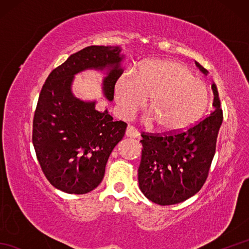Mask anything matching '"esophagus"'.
I'll use <instances>...</instances> for the list:
<instances>
[{"label": "esophagus", "mask_w": 249, "mask_h": 249, "mask_svg": "<svg viewBox=\"0 0 249 249\" xmlns=\"http://www.w3.org/2000/svg\"><path fill=\"white\" fill-rule=\"evenodd\" d=\"M126 136L129 137V138H138L140 134L134 126H128L127 129H126Z\"/></svg>", "instance_id": "obj_1"}]
</instances>
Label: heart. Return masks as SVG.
Returning <instances> with one entry per match:
<instances>
[{
  "mask_svg": "<svg viewBox=\"0 0 249 249\" xmlns=\"http://www.w3.org/2000/svg\"><path fill=\"white\" fill-rule=\"evenodd\" d=\"M120 113L131 118L146 103V121L162 133H182L202 119L210 102L206 83L181 63L152 60L134 73H121L114 84Z\"/></svg>",
  "mask_w": 249,
  "mask_h": 249,
  "instance_id": "b5f03b06",
  "label": "heart"
}]
</instances>
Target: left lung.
Returning <instances> with one entry per match:
<instances>
[{
    "mask_svg": "<svg viewBox=\"0 0 249 249\" xmlns=\"http://www.w3.org/2000/svg\"><path fill=\"white\" fill-rule=\"evenodd\" d=\"M196 65L208 73L198 62ZM212 89L213 112L193 127L177 134L141 135L139 187L152 202L160 205L183 202L197 194L208 178L224 119L214 83Z\"/></svg>",
    "mask_w": 249,
    "mask_h": 249,
    "instance_id": "8db88e82",
    "label": "left lung"
}]
</instances>
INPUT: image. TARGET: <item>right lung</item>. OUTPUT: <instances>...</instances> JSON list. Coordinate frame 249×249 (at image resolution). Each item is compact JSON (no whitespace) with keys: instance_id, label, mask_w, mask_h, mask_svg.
Listing matches in <instances>:
<instances>
[{"instance_id":"obj_1","label":"right lung","mask_w":249,"mask_h":249,"mask_svg":"<svg viewBox=\"0 0 249 249\" xmlns=\"http://www.w3.org/2000/svg\"><path fill=\"white\" fill-rule=\"evenodd\" d=\"M119 47H87L54 68L41 89L32 141L45 177L62 192L83 195L96 188L111 152L125 135V122L113 120L107 110L98 111L96 102H83L71 93L76 73L107 68L103 89L112 100L123 71Z\"/></svg>"}]
</instances>
